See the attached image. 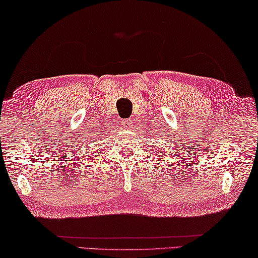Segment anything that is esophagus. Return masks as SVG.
<instances>
[{"label":"esophagus","mask_w":258,"mask_h":258,"mask_svg":"<svg viewBox=\"0 0 258 258\" xmlns=\"http://www.w3.org/2000/svg\"><path fill=\"white\" fill-rule=\"evenodd\" d=\"M132 124H133L132 120H124V121H122V125H123L125 129H129L130 126H132Z\"/></svg>","instance_id":"1"}]
</instances>
